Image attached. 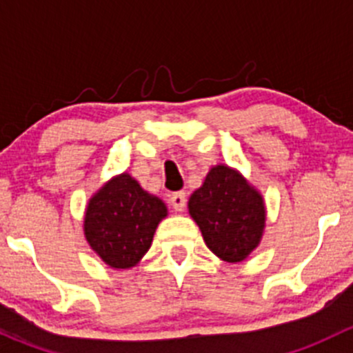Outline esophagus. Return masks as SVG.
<instances>
[{
    "label": "esophagus",
    "mask_w": 353,
    "mask_h": 353,
    "mask_svg": "<svg viewBox=\"0 0 353 353\" xmlns=\"http://www.w3.org/2000/svg\"><path fill=\"white\" fill-rule=\"evenodd\" d=\"M170 205L174 206V210H176V212H183L184 206H186V194H184L183 191H177V193H174L172 196H170Z\"/></svg>",
    "instance_id": "obj_1"
}]
</instances>
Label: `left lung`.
I'll return each mask as SVG.
<instances>
[{
    "label": "left lung",
    "mask_w": 353,
    "mask_h": 353,
    "mask_svg": "<svg viewBox=\"0 0 353 353\" xmlns=\"http://www.w3.org/2000/svg\"><path fill=\"white\" fill-rule=\"evenodd\" d=\"M188 206L210 251L223 261H243L259 244L265 205L261 194L237 170L213 167Z\"/></svg>",
    "instance_id": "obj_1"
}]
</instances>
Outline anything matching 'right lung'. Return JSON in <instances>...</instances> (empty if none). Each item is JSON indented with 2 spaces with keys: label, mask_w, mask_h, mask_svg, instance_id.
Wrapping results in <instances>:
<instances>
[{
  "label": "right lung",
  "mask_w": 353,
  "mask_h": 353,
  "mask_svg": "<svg viewBox=\"0 0 353 353\" xmlns=\"http://www.w3.org/2000/svg\"><path fill=\"white\" fill-rule=\"evenodd\" d=\"M167 208L128 174L109 181L85 212V237L110 268L137 265L150 249Z\"/></svg>",
  "instance_id": "right-lung-1"
}]
</instances>
